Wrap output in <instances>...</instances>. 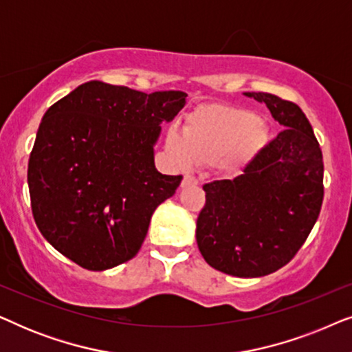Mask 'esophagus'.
<instances>
[{"mask_svg":"<svg viewBox=\"0 0 352 352\" xmlns=\"http://www.w3.org/2000/svg\"><path fill=\"white\" fill-rule=\"evenodd\" d=\"M199 184V179H197V177H194V176H190V175H186L184 176V179H182V187H187V186H197Z\"/></svg>","mask_w":352,"mask_h":352,"instance_id":"34e87169","label":"esophagus"}]
</instances>
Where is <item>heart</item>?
Masks as SVG:
<instances>
[{"mask_svg": "<svg viewBox=\"0 0 352 352\" xmlns=\"http://www.w3.org/2000/svg\"><path fill=\"white\" fill-rule=\"evenodd\" d=\"M269 129L252 110L213 105L190 118L186 131L168 133L166 147L182 168L218 162L228 171L247 166L267 144Z\"/></svg>", "mask_w": 352, "mask_h": 352, "instance_id": "obj_1", "label": "heart"}]
</instances>
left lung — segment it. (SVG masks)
Instances as JSON below:
<instances>
[{
	"mask_svg": "<svg viewBox=\"0 0 352 352\" xmlns=\"http://www.w3.org/2000/svg\"><path fill=\"white\" fill-rule=\"evenodd\" d=\"M245 96L266 104L283 129L242 175L204 186L195 237L211 267L247 278L276 272L306 242L324 200V162L296 104L269 93Z\"/></svg>",
	"mask_w": 352,
	"mask_h": 352,
	"instance_id": "1",
	"label": "left lung"
}]
</instances>
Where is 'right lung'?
Segmentation results:
<instances>
[{
	"label": "right lung",
	"instance_id": "add662e5",
	"mask_svg": "<svg viewBox=\"0 0 352 352\" xmlns=\"http://www.w3.org/2000/svg\"><path fill=\"white\" fill-rule=\"evenodd\" d=\"M186 98L93 80L46 110L27 181L33 218L57 252L89 271L136 256L153 211L182 181L157 170L153 147Z\"/></svg>",
	"mask_w": 352,
	"mask_h": 352
}]
</instances>
